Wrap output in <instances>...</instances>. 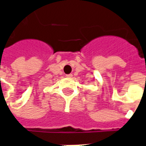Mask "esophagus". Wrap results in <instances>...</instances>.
<instances>
[{"label": "esophagus", "instance_id": "34e87169", "mask_svg": "<svg viewBox=\"0 0 146 146\" xmlns=\"http://www.w3.org/2000/svg\"><path fill=\"white\" fill-rule=\"evenodd\" d=\"M66 76L67 78H71V77L73 76V75H72V74H67Z\"/></svg>", "mask_w": 146, "mask_h": 146}]
</instances>
